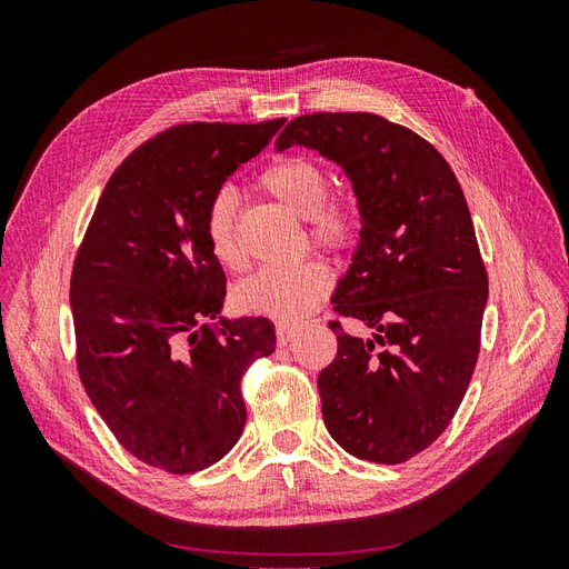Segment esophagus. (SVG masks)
I'll use <instances>...</instances> for the list:
<instances>
[{"instance_id":"obj_1","label":"esophagus","mask_w":569,"mask_h":569,"mask_svg":"<svg viewBox=\"0 0 569 569\" xmlns=\"http://www.w3.org/2000/svg\"><path fill=\"white\" fill-rule=\"evenodd\" d=\"M274 332H278V343H280V347H287L291 339H297V327L289 325V322H278V327H274Z\"/></svg>"}]
</instances>
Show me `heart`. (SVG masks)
<instances>
[{
  "label": "heart",
  "instance_id": "b5f03b06",
  "mask_svg": "<svg viewBox=\"0 0 569 569\" xmlns=\"http://www.w3.org/2000/svg\"><path fill=\"white\" fill-rule=\"evenodd\" d=\"M261 184L289 211L308 220L316 244L343 251L356 242L358 222L341 199L330 197L327 170L308 157H289L266 168ZM206 242L226 268L242 266V249L234 232V199L230 192L213 197L203 222ZM332 289V270L320 261L299 266H268L237 287L234 299L249 313L295 322L308 316Z\"/></svg>",
  "mask_w": 569,
  "mask_h": 569
}]
</instances>
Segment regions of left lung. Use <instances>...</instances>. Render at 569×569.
<instances>
[{
  "label": "left lung",
  "mask_w": 569,
  "mask_h": 569,
  "mask_svg": "<svg viewBox=\"0 0 569 569\" xmlns=\"http://www.w3.org/2000/svg\"><path fill=\"white\" fill-rule=\"evenodd\" d=\"M295 144L353 184L360 242L332 303L375 330L360 339L330 322L339 349L318 377L325 427L360 460L406 462L449 427L477 366L489 278L468 201L441 153L382 116H299L274 142Z\"/></svg>",
  "instance_id": "left-lung-1"
}]
</instances>
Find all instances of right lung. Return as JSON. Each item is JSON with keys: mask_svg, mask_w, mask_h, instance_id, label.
Masks as SVG:
<instances>
[{"mask_svg": "<svg viewBox=\"0 0 569 569\" xmlns=\"http://www.w3.org/2000/svg\"><path fill=\"white\" fill-rule=\"evenodd\" d=\"M284 118L182 123L120 163L71 274L76 363L128 453L192 475L242 437V375L274 351L268 318H218L226 272L206 242L213 197Z\"/></svg>", "mask_w": 569, "mask_h": 569, "instance_id": "1", "label": "right lung"}]
</instances>
